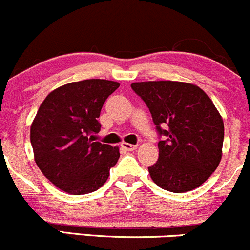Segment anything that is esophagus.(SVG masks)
<instances>
[{"instance_id":"obj_1","label":"esophagus","mask_w":250,"mask_h":250,"mask_svg":"<svg viewBox=\"0 0 250 250\" xmlns=\"http://www.w3.org/2000/svg\"><path fill=\"white\" fill-rule=\"evenodd\" d=\"M122 147L125 149V151H134V149L138 148L136 145H132V144H128V143H123Z\"/></svg>"}]
</instances>
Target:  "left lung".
I'll return each mask as SVG.
<instances>
[{"label": "left lung", "mask_w": 250, "mask_h": 250, "mask_svg": "<svg viewBox=\"0 0 250 250\" xmlns=\"http://www.w3.org/2000/svg\"><path fill=\"white\" fill-rule=\"evenodd\" d=\"M132 88L167 136L158 143V160L148 167L152 181L172 193L198 188L223 156L224 122L213 102L199 86L181 81H141Z\"/></svg>", "instance_id": "1"}]
</instances>
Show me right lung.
<instances>
[{
    "mask_svg": "<svg viewBox=\"0 0 250 250\" xmlns=\"http://www.w3.org/2000/svg\"><path fill=\"white\" fill-rule=\"evenodd\" d=\"M118 86L104 79L65 83L50 92L37 111L30 130L36 164L65 193L99 189L120 158L117 146L93 141L104 102Z\"/></svg>",
    "mask_w": 250,
    "mask_h": 250,
    "instance_id": "1",
    "label": "right lung"
}]
</instances>
